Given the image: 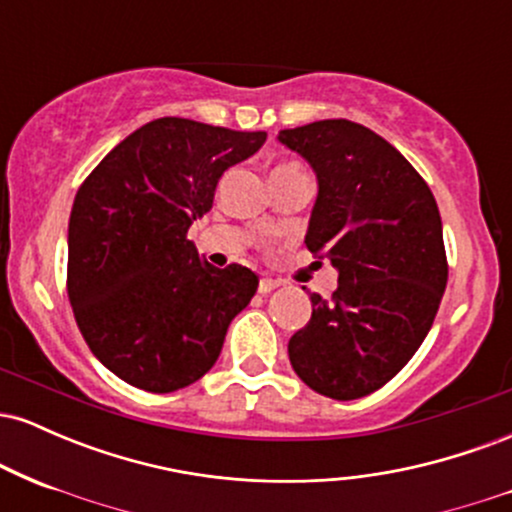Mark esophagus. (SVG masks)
Wrapping results in <instances>:
<instances>
[{
  "instance_id": "obj_1",
  "label": "esophagus",
  "mask_w": 512,
  "mask_h": 512,
  "mask_svg": "<svg viewBox=\"0 0 512 512\" xmlns=\"http://www.w3.org/2000/svg\"><path fill=\"white\" fill-rule=\"evenodd\" d=\"M276 286H279V281H276V279H269V276H262V279H260V286H257V289H260V293H269V291H274Z\"/></svg>"
}]
</instances>
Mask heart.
I'll use <instances>...</instances> for the list:
<instances>
[{
    "instance_id": "obj_1",
    "label": "heart",
    "mask_w": 512,
    "mask_h": 512,
    "mask_svg": "<svg viewBox=\"0 0 512 512\" xmlns=\"http://www.w3.org/2000/svg\"><path fill=\"white\" fill-rule=\"evenodd\" d=\"M274 173H303V170H301V166H296V163H284V166L274 168Z\"/></svg>"
}]
</instances>
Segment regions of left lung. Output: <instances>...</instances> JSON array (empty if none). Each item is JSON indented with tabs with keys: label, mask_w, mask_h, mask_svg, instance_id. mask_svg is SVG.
Returning <instances> with one entry per match:
<instances>
[{
	"label": "left lung",
	"mask_w": 512,
	"mask_h": 512,
	"mask_svg": "<svg viewBox=\"0 0 512 512\" xmlns=\"http://www.w3.org/2000/svg\"><path fill=\"white\" fill-rule=\"evenodd\" d=\"M279 142L315 170L305 245L339 272L330 301L310 293V322L289 339L291 366L320 395L366 397L407 366L436 320L448 284L436 197L395 146L356 122L281 129Z\"/></svg>",
	"instance_id": "left-lung-1"
}]
</instances>
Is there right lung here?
<instances>
[{
	"label": "right lung",
	"mask_w": 512,
	"mask_h": 512,
	"mask_svg": "<svg viewBox=\"0 0 512 512\" xmlns=\"http://www.w3.org/2000/svg\"><path fill=\"white\" fill-rule=\"evenodd\" d=\"M267 132L161 117L88 173L69 216L67 296L88 349L139 390L175 392L214 366L231 320L255 296L243 264L216 269L187 240L223 170Z\"/></svg>",
	"instance_id": "obj_1"
}]
</instances>
